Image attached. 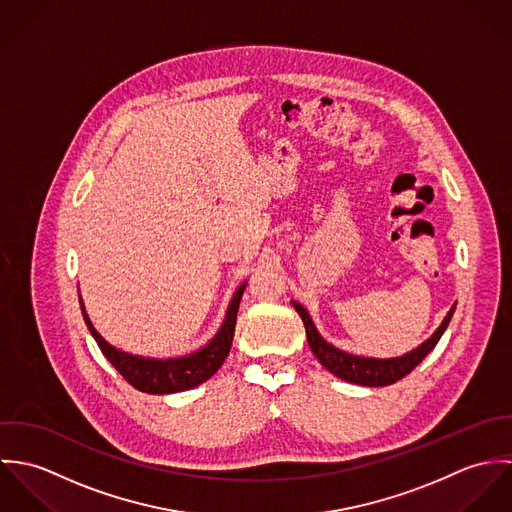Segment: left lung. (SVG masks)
I'll list each match as a JSON object with an SVG mask.
<instances>
[{"mask_svg": "<svg viewBox=\"0 0 512 512\" xmlns=\"http://www.w3.org/2000/svg\"><path fill=\"white\" fill-rule=\"evenodd\" d=\"M295 311L299 313L303 325H305V335H307V343L313 351V355L317 357V361L325 366L329 372H333L335 376L353 382V384H361V386H388L398 382L400 378H404L406 374H410L416 366L420 365L428 353L438 345L443 331L447 329L451 315L455 311V303L451 305V309L447 311L445 319L441 321L436 333L424 341L420 347H416L414 351L402 355V357H394V359H372V357H357L351 353H345L337 347H333L331 343H327L317 327L313 325L309 313L305 311L303 305L292 301Z\"/></svg>", "mask_w": 512, "mask_h": 512, "instance_id": "left-lung-1", "label": "left lung"}]
</instances>
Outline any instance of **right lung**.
<instances>
[{
  "label": "right lung",
  "instance_id": "obj_1",
  "mask_svg": "<svg viewBox=\"0 0 512 512\" xmlns=\"http://www.w3.org/2000/svg\"><path fill=\"white\" fill-rule=\"evenodd\" d=\"M244 288H246V284H242L232 295L226 317H224L217 335L211 339V343H207L203 349H199L187 357H179V359H149V357L130 355V353H124V351L112 347L92 327L82 301H80V309H82L86 327L92 333V337L98 343L104 357L136 390L146 392V394H173V392H183V390L203 384L224 363V359L228 357L230 345H232L236 313H238V305H240Z\"/></svg>",
  "mask_w": 512,
  "mask_h": 512
}]
</instances>
